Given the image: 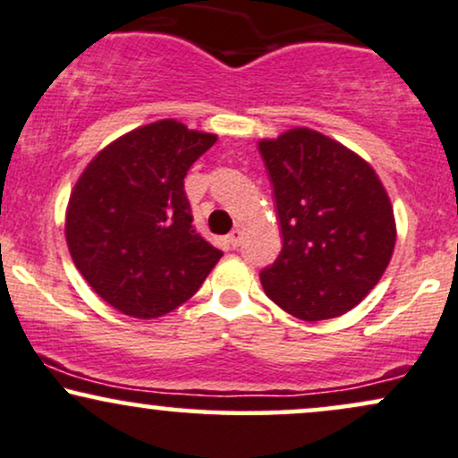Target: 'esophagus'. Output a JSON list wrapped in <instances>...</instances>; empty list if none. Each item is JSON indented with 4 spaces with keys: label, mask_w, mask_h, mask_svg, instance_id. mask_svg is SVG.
Instances as JSON below:
<instances>
[{
    "label": "esophagus",
    "mask_w": 458,
    "mask_h": 458,
    "mask_svg": "<svg viewBox=\"0 0 458 458\" xmlns=\"http://www.w3.org/2000/svg\"><path fill=\"white\" fill-rule=\"evenodd\" d=\"M241 241H243V233H241V230H233V233L228 234V245L234 247V250L241 245Z\"/></svg>",
    "instance_id": "1"
}]
</instances>
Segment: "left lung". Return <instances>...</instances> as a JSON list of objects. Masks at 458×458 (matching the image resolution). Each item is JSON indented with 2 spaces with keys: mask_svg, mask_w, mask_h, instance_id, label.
I'll use <instances>...</instances> for the list:
<instances>
[{
  "mask_svg": "<svg viewBox=\"0 0 458 458\" xmlns=\"http://www.w3.org/2000/svg\"><path fill=\"white\" fill-rule=\"evenodd\" d=\"M273 181L284 247L260 273L290 316L339 318L376 288L396 243L386 187L358 153L310 128L258 142Z\"/></svg>",
  "mask_w": 458,
  "mask_h": 458,
  "instance_id": "8db88e82",
  "label": "left lung"
}]
</instances>
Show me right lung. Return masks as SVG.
<instances>
[{"label":"right lung","mask_w":458,"mask_h":458,"mask_svg":"<svg viewBox=\"0 0 458 458\" xmlns=\"http://www.w3.org/2000/svg\"><path fill=\"white\" fill-rule=\"evenodd\" d=\"M217 134L176 119L119 136L82 170L65 243L91 290L130 318L166 316L200 288L224 256L191 225L183 179Z\"/></svg>","instance_id":"add662e5"}]
</instances>
